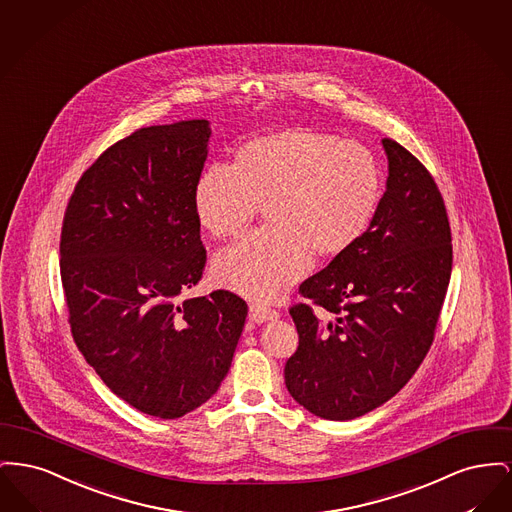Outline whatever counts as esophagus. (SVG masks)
Returning <instances> with one entry per match:
<instances>
[{
  "label": "esophagus",
  "instance_id": "34e87169",
  "mask_svg": "<svg viewBox=\"0 0 512 512\" xmlns=\"http://www.w3.org/2000/svg\"><path fill=\"white\" fill-rule=\"evenodd\" d=\"M248 318L254 323L273 322V320L279 318V312L264 306V304H250Z\"/></svg>",
  "mask_w": 512,
  "mask_h": 512
}]
</instances>
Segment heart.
Wrapping results in <instances>:
<instances>
[{
    "label": "heart",
    "mask_w": 512,
    "mask_h": 512,
    "mask_svg": "<svg viewBox=\"0 0 512 512\" xmlns=\"http://www.w3.org/2000/svg\"><path fill=\"white\" fill-rule=\"evenodd\" d=\"M383 192L374 154L354 140L291 127L246 140L235 165H210L194 187V212L216 239L241 235L266 208L269 227L214 260L217 283L269 302L308 273L314 252L341 256L376 217Z\"/></svg>",
    "instance_id": "1"
}]
</instances>
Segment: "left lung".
I'll return each instance as SVG.
<instances>
[{
  "mask_svg": "<svg viewBox=\"0 0 512 512\" xmlns=\"http://www.w3.org/2000/svg\"><path fill=\"white\" fill-rule=\"evenodd\" d=\"M387 187L366 235L300 285L298 349L285 364L296 403L352 420L395 397L430 350L447 295L453 244L430 171L383 138Z\"/></svg>",
  "mask_w": 512,
  "mask_h": 512,
  "instance_id": "left-lung-1",
  "label": "left lung"
}]
</instances>
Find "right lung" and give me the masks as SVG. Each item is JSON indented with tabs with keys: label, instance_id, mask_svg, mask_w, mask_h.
<instances>
[{
	"label": "right lung",
	"instance_id": "obj_1",
	"mask_svg": "<svg viewBox=\"0 0 512 512\" xmlns=\"http://www.w3.org/2000/svg\"><path fill=\"white\" fill-rule=\"evenodd\" d=\"M210 123L138 129L82 173L61 227L59 268L71 333L86 362L136 410L173 420L227 376L248 306L202 279L194 187Z\"/></svg>",
	"mask_w": 512,
	"mask_h": 512
}]
</instances>
